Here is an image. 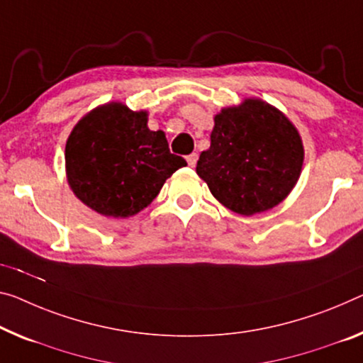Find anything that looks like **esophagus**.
<instances>
[{"instance_id":"obj_1","label":"esophagus","mask_w":363,"mask_h":363,"mask_svg":"<svg viewBox=\"0 0 363 363\" xmlns=\"http://www.w3.org/2000/svg\"><path fill=\"white\" fill-rule=\"evenodd\" d=\"M186 162H188L189 167L196 165V162H198V154H189L188 157H186Z\"/></svg>"}]
</instances>
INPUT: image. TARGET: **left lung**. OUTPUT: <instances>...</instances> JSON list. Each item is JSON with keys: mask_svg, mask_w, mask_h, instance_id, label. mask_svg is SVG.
<instances>
[{"mask_svg": "<svg viewBox=\"0 0 363 363\" xmlns=\"http://www.w3.org/2000/svg\"><path fill=\"white\" fill-rule=\"evenodd\" d=\"M211 147L196 172L225 208L242 216L263 213L287 196L303 164L295 126L269 104L247 99L214 118Z\"/></svg>", "mask_w": 363, "mask_h": 363, "instance_id": "left-lung-1", "label": "left lung"}]
</instances>
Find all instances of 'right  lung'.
I'll return each mask as SVG.
<instances>
[{
  "instance_id": "add662e5",
  "label": "right lung",
  "mask_w": 363,
  "mask_h": 363,
  "mask_svg": "<svg viewBox=\"0 0 363 363\" xmlns=\"http://www.w3.org/2000/svg\"><path fill=\"white\" fill-rule=\"evenodd\" d=\"M66 174L77 198L99 214L128 217L152 203L186 160L170 152L146 111L108 104L87 113L66 143Z\"/></svg>"
}]
</instances>
